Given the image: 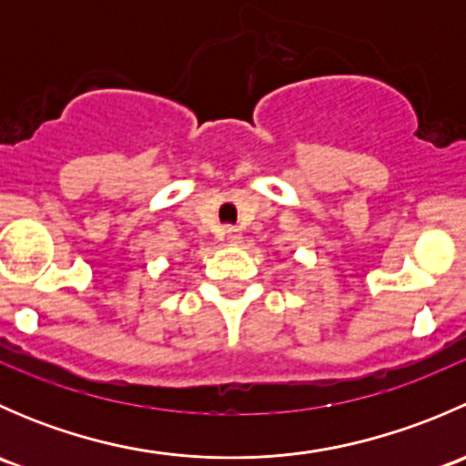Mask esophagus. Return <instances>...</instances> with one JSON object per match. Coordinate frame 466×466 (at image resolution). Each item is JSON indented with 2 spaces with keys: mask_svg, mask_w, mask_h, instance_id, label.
Wrapping results in <instances>:
<instances>
[{
  "mask_svg": "<svg viewBox=\"0 0 466 466\" xmlns=\"http://www.w3.org/2000/svg\"><path fill=\"white\" fill-rule=\"evenodd\" d=\"M225 238H228L229 246H238L243 237H241V232H238L237 228H228V229H225Z\"/></svg>",
  "mask_w": 466,
  "mask_h": 466,
  "instance_id": "obj_1",
  "label": "esophagus"
}]
</instances>
